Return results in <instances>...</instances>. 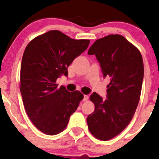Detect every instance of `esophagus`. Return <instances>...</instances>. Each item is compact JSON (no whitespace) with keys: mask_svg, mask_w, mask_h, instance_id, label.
Segmentation results:
<instances>
[{"mask_svg":"<svg viewBox=\"0 0 159 159\" xmlns=\"http://www.w3.org/2000/svg\"><path fill=\"white\" fill-rule=\"evenodd\" d=\"M88 98H89L88 95H84V98H83V101H88Z\"/></svg>","mask_w":159,"mask_h":159,"instance_id":"34e87169","label":"esophagus"}]
</instances>
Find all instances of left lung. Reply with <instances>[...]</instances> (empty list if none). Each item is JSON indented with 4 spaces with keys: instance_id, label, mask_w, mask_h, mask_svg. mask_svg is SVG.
Wrapping results in <instances>:
<instances>
[{
    "instance_id": "left-lung-1",
    "label": "left lung",
    "mask_w": 159,
    "mask_h": 159,
    "mask_svg": "<svg viewBox=\"0 0 159 159\" xmlns=\"http://www.w3.org/2000/svg\"><path fill=\"white\" fill-rule=\"evenodd\" d=\"M88 53L95 55L103 77L111 78L107 99L95 92L90 95L95 111L87 118L91 134L106 141L121 133L135 113L144 76L143 58L134 45L117 34L97 40Z\"/></svg>"
}]
</instances>
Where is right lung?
<instances>
[{"label": "right lung", "mask_w": 159, "mask_h": 159, "mask_svg": "<svg viewBox=\"0 0 159 159\" xmlns=\"http://www.w3.org/2000/svg\"><path fill=\"white\" fill-rule=\"evenodd\" d=\"M89 43V40H74L51 30L26 47L20 71L21 94L28 116L43 133L55 135L62 132L83 99L80 91L58 88L56 80L68 76L67 68Z\"/></svg>", "instance_id": "1"}]
</instances>
